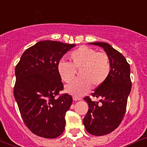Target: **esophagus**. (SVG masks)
Returning a JSON list of instances; mask_svg holds the SVG:
<instances>
[{
  "mask_svg": "<svg viewBox=\"0 0 147 147\" xmlns=\"http://www.w3.org/2000/svg\"><path fill=\"white\" fill-rule=\"evenodd\" d=\"M81 98L80 97H77V96H74L73 97V100L74 101H78V100H81Z\"/></svg>",
  "mask_w": 147,
  "mask_h": 147,
  "instance_id": "esophagus-1",
  "label": "esophagus"
}]
</instances>
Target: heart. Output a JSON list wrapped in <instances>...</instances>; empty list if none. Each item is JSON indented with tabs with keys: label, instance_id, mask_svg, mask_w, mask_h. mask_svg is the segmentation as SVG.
I'll return each mask as SVG.
<instances>
[{
	"label": "heart",
	"instance_id": "b5f03b06",
	"mask_svg": "<svg viewBox=\"0 0 147 147\" xmlns=\"http://www.w3.org/2000/svg\"><path fill=\"white\" fill-rule=\"evenodd\" d=\"M69 63L60 61L57 71L63 81L70 83L79 71V79L66 87L68 92L80 96L87 93L90 85L98 87L104 83L111 70V62L108 54L96 51L87 46H81L69 55Z\"/></svg>",
	"mask_w": 147,
	"mask_h": 147
}]
</instances>
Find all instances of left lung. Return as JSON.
<instances>
[{
  "mask_svg": "<svg viewBox=\"0 0 147 147\" xmlns=\"http://www.w3.org/2000/svg\"><path fill=\"white\" fill-rule=\"evenodd\" d=\"M90 44L102 47L111 62V70L107 80L91 94L101 98V105L98 102L92 101L90 96L84 98L90 108L83 119L85 129L92 135L102 136L115 130L125 116L131 89L130 66L121 53L108 43L98 42Z\"/></svg>",
  "mask_w": 147,
  "mask_h": 147,
  "instance_id": "left-lung-1",
  "label": "left lung"
}]
</instances>
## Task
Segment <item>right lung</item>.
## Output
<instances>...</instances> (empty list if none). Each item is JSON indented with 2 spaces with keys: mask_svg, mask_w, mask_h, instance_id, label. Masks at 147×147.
Listing matches in <instances>:
<instances>
[{
  "mask_svg": "<svg viewBox=\"0 0 147 147\" xmlns=\"http://www.w3.org/2000/svg\"><path fill=\"white\" fill-rule=\"evenodd\" d=\"M74 46L52 40L38 42L23 53L16 66L13 94L23 121L36 135L55 138L63 132L72 97L60 93L64 87L57 64Z\"/></svg>",
  "mask_w": 147,
  "mask_h": 147,
  "instance_id": "add662e5",
  "label": "right lung"
}]
</instances>
